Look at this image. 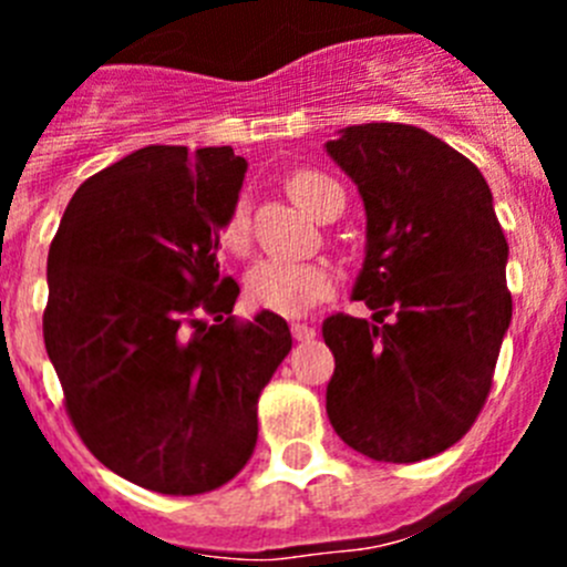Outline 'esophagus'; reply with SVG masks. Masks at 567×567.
I'll use <instances>...</instances> for the list:
<instances>
[{
  "label": "esophagus",
  "mask_w": 567,
  "mask_h": 567,
  "mask_svg": "<svg viewBox=\"0 0 567 567\" xmlns=\"http://www.w3.org/2000/svg\"><path fill=\"white\" fill-rule=\"evenodd\" d=\"M292 338L300 340V343H303V340H312L315 329L309 327V323H292Z\"/></svg>",
  "instance_id": "esophagus-1"
}]
</instances>
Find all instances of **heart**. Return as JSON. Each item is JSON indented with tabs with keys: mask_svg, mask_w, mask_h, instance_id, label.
Returning <instances> with one entry per match:
<instances>
[{
	"mask_svg": "<svg viewBox=\"0 0 567 567\" xmlns=\"http://www.w3.org/2000/svg\"><path fill=\"white\" fill-rule=\"evenodd\" d=\"M287 193L298 207L323 218L334 204H343V189L318 169H298L287 178ZM218 244L227 252L244 255L249 247V209L244 198L229 207L218 227ZM334 289L332 272L323 264H292V260H258L247 275V298L252 307L275 315H303L327 300Z\"/></svg>",
	"mask_w": 567,
	"mask_h": 567,
	"instance_id": "b5f03b06",
	"label": "heart"
}]
</instances>
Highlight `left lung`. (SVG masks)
Returning a JSON list of instances; mask_svg holds the SVG:
<instances>
[{
	"mask_svg": "<svg viewBox=\"0 0 567 567\" xmlns=\"http://www.w3.org/2000/svg\"><path fill=\"white\" fill-rule=\"evenodd\" d=\"M365 207L354 300L329 315L327 414L349 449L417 463L452 449L483 412L505 329L508 240L483 173L437 135L372 122L327 142Z\"/></svg>",
	"mask_w": 567,
	"mask_h": 567,
	"instance_id": "obj_1",
	"label": "left lung"
}]
</instances>
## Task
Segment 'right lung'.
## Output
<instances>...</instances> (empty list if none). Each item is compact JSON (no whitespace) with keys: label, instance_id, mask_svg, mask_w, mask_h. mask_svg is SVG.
Wrapping results in <instances>:
<instances>
[{"label":"right lung","instance_id":"obj_1","mask_svg":"<svg viewBox=\"0 0 567 567\" xmlns=\"http://www.w3.org/2000/svg\"><path fill=\"white\" fill-rule=\"evenodd\" d=\"M247 162L233 147L150 144L70 198L48 255L44 349L99 463L195 497L255 452L258 398L292 349L287 320L233 315L218 227Z\"/></svg>","mask_w":567,"mask_h":567}]
</instances>
